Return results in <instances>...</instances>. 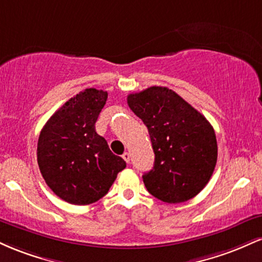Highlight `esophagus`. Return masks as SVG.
Returning <instances> with one entry per match:
<instances>
[{
  "label": "esophagus",
  "instance_id": "1",
  "mask_svg": "<svg viewBox=\"0 0 262 262\" xmlns=\"http://www.w3.org/2000/svg\"><path fill=\"white\" fill-rule=\"evenodd\" d=\"M122 158L124 159V161H125V162H129V161H130V154H129V152H124V154H123Z\"/></svg>",
  "mask_w": 262,
  "mask_h": 262
}]
</instances>
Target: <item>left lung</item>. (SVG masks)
I'll list each match as a JSON object with an SVG mask.
<instances>
[{"instance_id": "left-lung-1", "label": "left lung", "mask_w": 262, "mask_h": 262, "mask_svg": "<svg viewBox=\"0 0 262 262\" xmlns=\"http://www.w3.org/2000/svg\"><path fill=\"white\" fill-rule=\"evenodd\" d=\"M128 106L148 128L154 167L144 173L150 194L181 203L206 187L217 164L214 129L206 117L167 87L128 95Z\"/></svg>"}]
</instances>
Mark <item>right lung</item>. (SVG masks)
Returning a JSON list of instances; mask_svg holds the SVG:
<instances>
[{
    "label": "right lung",
    "instance_id": "1",
    "mask_svg": "<svg viewBox=\"0 0 262 262\" xmlns=\"http://www.w3.org/2000/svg\"><path fill=\"white\" fill-rule=\"evenodd\" d=\"M107 96L102 90H83L62 104L39 134V170L50 189L68 203L97 202L127 165L95 129Z\"/></svg>",
    "mask_w": 262,
    "mask_h": 262
}]
</instances>
